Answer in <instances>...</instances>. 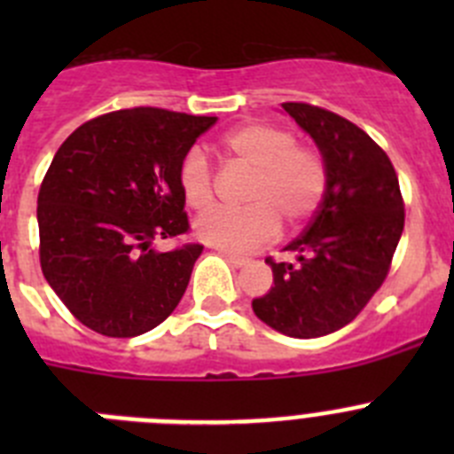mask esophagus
<instances>
[{
    "label": "esophagus",
    "instance_id": "34e87169",
    "mask_svg": "<svg viewBox=\"0 0 454 454\" xmlns=\"http://www.w3.org/2000/svg\"><path fill=\"white\" fill-rule=\"evenodd\" d=\"M220 254H223L224 259H227V262H230L234 268H240L247 263L246 256H236V254H231V252H220Z\"/></svg>",
    "mask_w": 454,
    "mask_h": 454
}]
</instances>
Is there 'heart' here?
<instances>
[{
    "label": "heart",
    "instance_id": "heart-1",
    "mask_svg": "<svg viewBox=\"0 0 454 454\" xmlns=\"http://www.w3.org/2000/svg\"><path fill=\"white\" fill-rule=\"evenodd\" d=\"M224 154L254 172L246 192L247 208H214L195 220V236L224 252H250L279 231V220L298 227L316 214L327 186V166L316 147L300 145L295 134L272 122H246L220 140ZM177 184L184 202L207 211L215 200L214 170L192 150L179 163Z\"/></svg>",
    "mask_w": 454,
    "mask_h": 454
}]
</instances>
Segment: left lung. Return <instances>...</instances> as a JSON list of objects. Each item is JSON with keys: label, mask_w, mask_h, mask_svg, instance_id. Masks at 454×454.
<instances>
[{"label": "left lung", "mask_w": 454, "mask_h": 454, "mask_svg": "<svg viewBox=\"0 0 454 454\" xmlns=\"http://www.w3.org/2000/svg\"><path fill=\"white\" fill-rule=\"evenodd\" d=\"M282 106L316 140L327 186L307 230L286 246L295 262L266 259L275 286L252 309L272 330L316 339L352 323L380 291L404 230V202L391 159L366 131L314 104Z\"/></svg>", "instance_id": "obj_1"}]
</instances>
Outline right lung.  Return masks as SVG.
Returning a JSON list of instances; mask_svg holds the SVG:
<instances>
[{"label": "right lung", "instance_id": "right-lung-1", "mask_svg": "<svg viewBox=\"0 0 454 454\" xmlns=\"http://www.w3.org/2000/svg\"><path fill=\"white\" fill-rule=\"evenodd\" d=\"M218 118L154 106L104 114L66 138L40 184L43 275L92 332L131 339L182 300L200 243L156 252L188 234L177 170Z\"/></svg>", "mask_w": 454, "mask_h": 454}]
</instances>
